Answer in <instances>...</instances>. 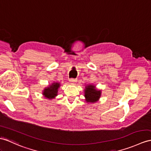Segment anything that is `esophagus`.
<instances>
[{
	"label": "esophagus",
	"instance_id": "1",
	"mask_svg": "<svg viewBox=\"0 0 151 151\" xmlns=\"http://www.w3.org/2000/svg\"><path fill=\"white\" fill-rule=\"evenodd\" d=\"M77 81H78V79H75V78H70L69 79L70 83H74L77 82Z\"/></svg>",
	"mask_w": 151,
	"mask_h": 151
}]
</instances>
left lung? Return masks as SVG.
I'll list each match as a JSON object with an SVG mask.
<instances>
[{
    "label": "left lung",
    "mask_w": 151,
    "mask_h": 151,
    "mask_svg": "<svg viewBox=\"0 0 151 151\" xmlns=\"http://www.w3.org/2000/svg\"><path fill=\"white\" fill-rule=\"evenodd\" d=\"M84 90H85L84 96H85L88 102H95L100 98L101 91L95 89L94 86H88Z\"/></svg>",
    "instance_id": "8db88e82"
}]
</instances>
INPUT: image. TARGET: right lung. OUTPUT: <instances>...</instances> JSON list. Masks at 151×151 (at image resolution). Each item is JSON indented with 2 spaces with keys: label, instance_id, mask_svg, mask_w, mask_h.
Masks as SVG:
<instances>
[{
  "label": "right lung",
  "instance_id": "add662e5",
  "mask_svg": "<svg viewBox=\"0 0 151 151\" xmlns=\"http://www.w3.org/2000/svg\"><path fill=\"white\" fill-rule=\"evenodd\" d=\"M60 87V84L59 83H53L50 86L47 88L46 89L44 90L43 95L47 98L52 99L57 95L58 89Z\"/></svg>",
  "mask_w": 151,
  "mask_h": 151
}]
</instances>
